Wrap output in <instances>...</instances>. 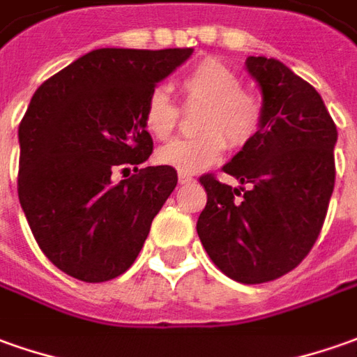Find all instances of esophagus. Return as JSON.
Returning a JSON list of instances; mask_svg holds the SVG:
<instances>
[{
  "label": "esophagus",
  "mask_w": 357,
  "mask_h": 357,
  "mask_svg": "<svg viewBox=\"0 0 357 357\" xmlns=\"http://www.w3.org/2000/svg\"><path fill=\"white\" fill-rule=\"evenodd\" d=\"M191 181H195V179L191 178V176H185V174H179V183H181V185H185V183H191Z\"/></svg>",
  "instance_id": "esophagus-1"
}]
</instances>
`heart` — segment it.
I'll use <instances>...</instances> for the list:
<instances>
[{"mask_svg": "<svg viewBox=\"0 0 357 357\" xmlns=\"http://www.w3.org/2000/svg\"><path fill=\"white\" fill-rule=\"evenodd\" d=\"M183 107H203L197 119L201 137L174 140L156 154L158 164L179 174H197L217 166L227 142L234 150L250 146L264 127L261 97L242 87L238 72L217 58H205L179 82ZM179 109L164 89L150 91L142 111V125L158 140H168L178 128Z\"/></svg>", "mask_w": 357, "mask_h": 357, "instance_id": "b5f03b06", "label": "heart"}]
</instances>
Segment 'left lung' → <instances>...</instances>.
<instances>
[{
  "mask_svg": "<svg viewBox=\"0 0 357 357\" xmlns=\"http://www.w3.org/2000/svg\"><path fill=\"white\" fill-rule=\"evenodd\" d=\"M246 68L261 87L264 127L222 168L240 189L215 174L199 178L207 205L197 234L225 275L252 285L295 270L314 246L336 179L338 132L319 91L280 60L248 56Z\"/></svg>",
  "mask_w": 357,
  "mask_h": 357,
  "instance_id": "8db88e82",
  "label": "left lung"
}]
</instances>
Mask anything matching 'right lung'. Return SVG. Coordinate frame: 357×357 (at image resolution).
Segmentation results:
<instances>
[{
	"label": "right lung",
	"instance_id": "1",
	"mask_svg": "<svg viewBox=\"0 0 357 357\" xmlns=\"http://www.w3.org/2000/svg\"><path fill=\"white\" fill-rule=\"evenodd\" d=\"M193 48H99L48 77L19 125L17 193L38 248L86 283L135 264L150 225L178 183L152 154L142 125L150 91ZM135 174L110 183L115 169Z\"/></svg>",
	"mask_w": 357,
	"mask_h": 357
}]
</instances>
